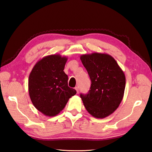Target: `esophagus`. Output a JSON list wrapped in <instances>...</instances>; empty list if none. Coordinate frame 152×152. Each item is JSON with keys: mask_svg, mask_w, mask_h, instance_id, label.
<instances>
[{"mask_svg": "<svg viewBox=\"0 0 152 152\" xmlns=\"http://www.w3.org/2000/svg\"><path fill=\"white\" fill-rule=\"evenodd\" d=\"M75 89L77 91V93H79V87H75Z\"/></svg>", "mask_w": 152, "mask_h": 152, "instance_id": "esophagus-1", "label": "esophagus"}]
</instances>
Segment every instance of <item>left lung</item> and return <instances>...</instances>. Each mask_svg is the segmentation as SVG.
Returning <instances> with one entry per match:
<instances>
[{
	"label": "left lung",
	"mask_w": 152,
	"mask_h": 152,
	"mask_svg": "<svg viewBox=\"0 0 152 152\" xmlns=\"http://www.w3.org/2000/svg\"><path fill=\"white\" fill-rule=\"evenodd\" d=\"M80 58L91 80L88 94H80L84 107L95 118L107 117L115 111L123 99L124 73L108 54L93 53L81 55Z\"/></svg>",
	"instance_id": "left-lung-1"
}]
</instances>
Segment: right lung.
Listing matches in <instances>:
<instances>
[{
  "label": "right lung",
  "mask_w": 152,
  "mask_h": 152,
  "mask_svg": "<svg viewBox=\"0 0 152 152\" xmlns=\"http://www.w3.org/2000/svg\"><path fill=\"white\" fill-rule=\"evenodd\" d=\"M68 58L53 54L37 61L28 78V92L34 107L45 116H56L77 91L68 86L64 72Z\"/></svg>",
  "instance_id": "1"
}]
</instances>
